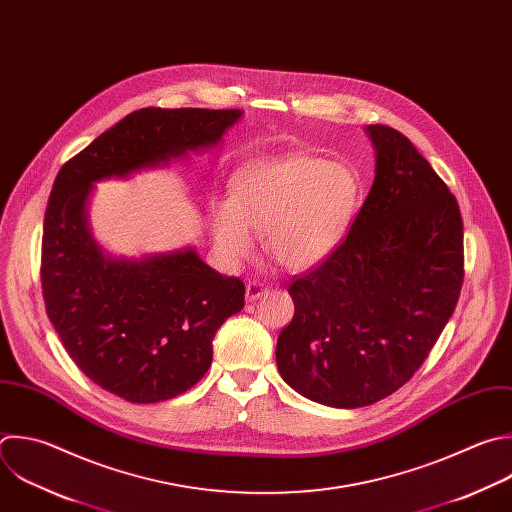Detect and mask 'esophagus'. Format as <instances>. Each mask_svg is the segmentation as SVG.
<instances>
[{
    "instance_id": "1",
    "label": "esophagus",
    "mask_w": 512,
    "mask_h": 512,
    "mask_svg": "<svg viewBox=\"0 0 512 512\" xmlns=\"http://www.w3.org/2000/svg\"><path fill=\"white\" fill-rule=\"evenodd\" d=\"M267 287H265V283L263 281H257V279H253V281H249L247 283V287H245V297H247V301H255V299H259V297H263V295H267Z\"/></svg>"
}]
</instances>
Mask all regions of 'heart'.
I'll return each mask as SVG.
<instances>
[{"label": "heart", "instance_id": "b5f03b06", "mask_svg": "<svg viewBox=\"0 0 512 512\" xmlns=\"http://www.w3.org/2000/svg\"><path fill=\"white\" fill-rule=\"evenodd\" d=\"M233 201L213 211V237L221 259H249L257 235L289 271L321 265L342 243L358 197L356 175L346 164L289 152L243 164L231 181Z\"/></svg>", "mask_w": 512, "mask_h": 512}]
</instances>
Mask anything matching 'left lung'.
Here are the masks:
<instances>
[{
  "instance_id": "left-lung-1",
  "label": "left lung",
  "mask_w": 512,
  "mask_h": 512,
  "mask_svg": "<svg viewBox=\"0 0 512 512\" xmlns=\"http://www.w3.org/2000/svg\"><path fill=\"white\" fill-rule=\"evenodd\" d=\"M366 130L374 185L348 237L289 283L295 315L275 350L281 378L331 408L370 406L400 390L434 348L464 279L454 195L402 132Z\"/></svg>"
}]
</instances>
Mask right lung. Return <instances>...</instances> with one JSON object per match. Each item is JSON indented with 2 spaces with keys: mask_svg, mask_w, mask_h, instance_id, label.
Wrapping results in <instances>:
<instances>
[{
  "mask_svg": "<svg viewBox=\"0 0 512 512\" xmlns=\"http://www.w3.org/2000/svg\"><path fill=\"white\" fill-rule=\"evenodd\" d=\"M241 110L140 108L70 158L54 181L42 235V293L74 364L134 404L185 394L213 362V337L245 305V285L195 249L106 255L90 235L92 185L213 146Z\"/></svg>",
  "mask_w": 512,
  "mask_h": 512,
  "instance_id": "add662e5",
  "label": "right lung"
}]
</instances>
